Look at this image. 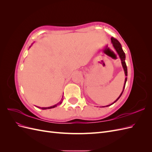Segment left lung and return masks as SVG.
Wrapping results in <instances>:
<instances>
[{
  "mask_svg": "<svg viewBox=\"0 0 152 152\" xmlns=\"http://www.w3.org/2000/svg\"><path fill=\"white\" fill-rule=\"evenodd\" d=\"M111 42L112 43L113 46L115 50H116V52L117 53L119 58H120V59H121L122 65L124 71V73H125V75L126 76V79H125V82H124V87H123V90L122 91L121 94H120V96H118V97L117 98V99L113 103H112V104H108L107 106H105V107H109V106L113 104V103H115L119 98H121V96H122L123 92H124V88H125V86H126V83L127 79V68L126 61H125V60H126V54H125V53H124V50H123V49L122 48V45H121V43L119 42L116 39H115L113 37L111 38Z\"/></svg>",
  "mask_w": 152,
  "mask_h": 152,
  "instance_id": "8db88e82",
  "label": "left lung"
}]
</instances>
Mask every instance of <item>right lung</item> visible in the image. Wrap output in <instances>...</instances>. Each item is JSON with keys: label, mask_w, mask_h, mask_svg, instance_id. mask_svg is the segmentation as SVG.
I'll use <instances>...</instances> for the list:
<instances>
[{"label": "right lung", "mask_w": 152, "mask_h": 152, "mask_svg": "<svg viewBox=\"0 0 152 152\" xmlns=\"http://www.w3.org/2000/svg\"><path fill=\"white\" fill-rule=\"evenodd\" d=\"M62 98H63V97H62ZM62 101H63V99L61 101V102H59L58 103H57V104H54V105H53V106H51V107H42V108L39 107H37L40 108L42 109V110H46V109H50V108H53L56 107L58 104H61V103H62Z\"/></svg>", "instance_id": "add662e5"}]
</instances>
